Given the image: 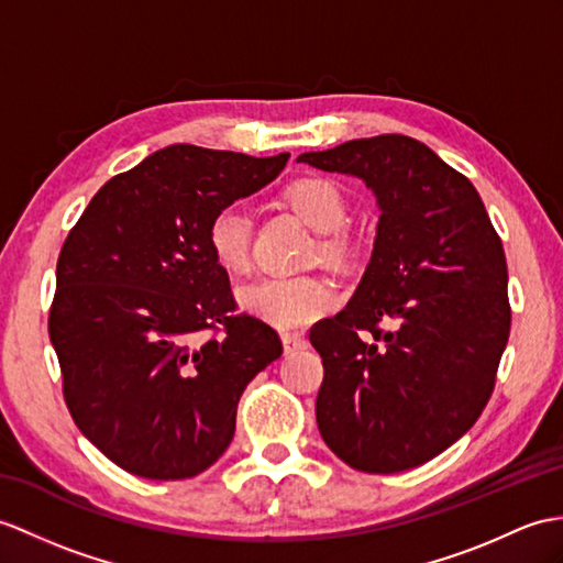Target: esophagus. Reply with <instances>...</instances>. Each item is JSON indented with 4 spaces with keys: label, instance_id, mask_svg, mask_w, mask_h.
Segmentation results:
<instances>
[{
    "label": "esophagus",
    "instance_id": "34e87169",
    "mask_svg": "<svg viewBox=\"0 0 563 563\" xmlns=\"http://www.w3.org/2000/svg\"><path fill=\"white\" fill-rule=\"evenodd\" d=\"M280 341H283L285 352H297V350H305L309 345L302 333H283Z\"/></svg>",
    "mask_w": 563,
    "mask_h": 563
}]
</instances>
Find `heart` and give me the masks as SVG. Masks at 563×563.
<instances>
[{
	"label": "heart",
	"instance_id": "1",
	"mask_svg": "<svg viewBox=\"0 0 563 563\" xmlns=\"http://www.w3.org/2000/svg\"><path fill=\"white\" fill-rule=\"evenodd\" d=\"M287 201L311 230L325 234L321 242L323 258L335 261L347 254V238L338 232L347 220V203L331 179H297L287 189ZM250 240L252 218L242 203L222 206L208 222V250L216 264L230 273H240L250 264ZM238 299L244 311L278 329H299L335 307L333 287L317 276L258 280L242 287Z\"/></svg>",
	"mask_w": 563,
	"mask_h": 563
}]
</instances>
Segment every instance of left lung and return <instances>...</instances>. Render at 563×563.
<instances>
[{
  "mask_svg": "<svg viewBox=\"0 0 563 563\" xmlns=\"http://www.w3.org/2000/svg\"><path fill=\"white\" fill-rule=\"evenodd\" d=\"M297 163L362 179L382 211L355 295L309 333L319 431L350 467L402 473L453 446L492 396L511 331L501 240L473 181L410 136Z\"/></svg>",
  "mask_w": 563,
  "mask_h": 563,
  "instance_id": "8db88e82",
  "label": "left lung"
}]
</instances>
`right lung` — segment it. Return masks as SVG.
Listing matches in <instances>:
<instances>
[{"mask_svg": "<svg viewBox=\"0 0 563 563\" xmlns=\"http://www.w3.org/2000/svg\"><path fill=\"white\" fill-rule=\"evenodd\" d=\"M287 158L175 143L112 177L64 242L49 309L64 398L126 473L187 479L211 467L246 384L283 355L268 323L232 313L208 222L271 185ZM218 324L220 336L202 338Z\"/></svg>", "mask_w": 563, "mask_h": 563, "instance_id": "right-lung-1", "label": "right lung"}]
</instances>
